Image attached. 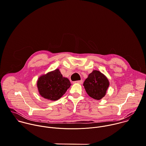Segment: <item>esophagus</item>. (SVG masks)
Listing matches in <instances>:
<instances>
[{
    "instance_id": "34e87169",
    "label": "esophagus",
    "mask_w": 146,
    "mask_h": 146,
    "mask_svg": "<svg viewBox=\"0 0 146 146\" xmlns=\"http://www.w3.org/2000/svg\"><path fill=\"white\" fill-rule=\"evenodd\" d=\"M74 83H78L80 84H83V80H78V81H76V82H74Z\"/></svg>"
}]
</instances>
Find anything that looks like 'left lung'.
Masks as SVG:
<instances>
[{
    "label": "left lung",
    "mask_w": 146,
    "mask_h": 146,
    "mask_svg": "<svg viewBox=\"0 0 146 146\" xmlns=\"http://www.w3.org/2000/svg\"><path fill=\"white\" fill-rule=\"evenodd\" d=\"M109 85L110 82L107 78L97 70H93L83 84L86 93L97 100H100L104 97Z\"/></svg>",
    "instance_id": "left-lung-1"
}]
</instances>
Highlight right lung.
Returning <instances> with one entry per match:
<instances>
[{
	"label": "right lung",
	"instance_id": "right-lung-1",
	"mask_svg": "<svg viewBox=\"0 0 146 146\" xmlns=\"http://www.w3.org/2000/svg\"><path fill=\"white\" fill-rule=\"evenodd\" d=\"M71 84L63 77L59 69L42 75L38 79L37 87L40 95L45 99L57 101L61 98Z\"/></svg>",
	"mask_w": 146,
	"mask_h": 146
}]
</instances>
